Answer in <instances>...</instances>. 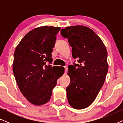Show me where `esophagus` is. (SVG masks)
Listing matches in <instances>:
<instances>
[{
  "label": "esophagus",
  "mask_w": 123,
  "mask_h": 123,
  "mask_svg": "<svg viewBox=\"0 0 123 123\" xmlns=\"http://www.w3.org/2000/svg\"><path fill=\"white\" fill-rule=\"evenodd\" d=\"M64 68H65V73H67V71H68V67H67V66L64 67Z\"/></svg>",
  "instance_id": "obj_1"
}]
</instances>
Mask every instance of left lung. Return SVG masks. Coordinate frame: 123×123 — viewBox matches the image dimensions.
<instances>
[{"label":"left lung","instance_id":"obj_1","mask_svg":"<svg viewBox=\"0 0 123 123\" xmlns=\"http://www.w3.org/2000/svg\"><path fill=\"white\" fill-rule=\"evenodd\" d=\"M61 34L68 38L73 58L79 59L80 63L68 66V102L75 109H85L94 101L105 82L109 67L106 48L100 37L88 27H67L62 29Z\"/></svg>","mask_w":123,"mask_h":123}]
</instances>
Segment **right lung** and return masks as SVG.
<instances>
[{
  "mask_svg": "<svg viewBox=\"0 0 123 123\" xmlns=\"http://www.w3.org/2000/svg\"><path fill=\"white\" fill-rule=\"evenodd\" d=\"M60 27L41 26L28 32L17 46L13 71L21 93L30 103L44 105L50 100L57 80L64 73L51 63V53Z\"/></svg>",
  "mask_w": 123,
  "mask_h": 123,
  "instance_id": "1",
  "label": "right lung"
}]
</instances>
